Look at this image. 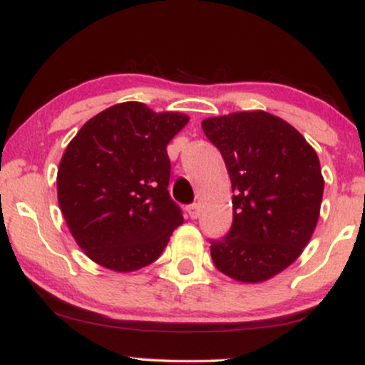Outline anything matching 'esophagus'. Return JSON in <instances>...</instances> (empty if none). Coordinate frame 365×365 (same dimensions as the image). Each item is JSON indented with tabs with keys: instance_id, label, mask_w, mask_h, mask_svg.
<instances>
[{
	"instance_id": "esophagus-1",
	"label": "esophagus",
	"mask_w": 365,
	"mask_h": 365,
	"mask_svg": "<svg viewBox=\"0 0 365 365\" xmlns=\"http://www.w3.org/2000/svg\"><path fill=\"white\" fill-rule=\"evenodd\" d=\"M187 212L188 215H190V218H197L200 215V207H198V203H192V205H188Z\"/></svg>"
}]
</instances>
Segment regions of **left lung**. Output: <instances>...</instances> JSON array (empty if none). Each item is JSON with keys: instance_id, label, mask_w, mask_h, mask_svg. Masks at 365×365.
I'll use <instances>...</instances> for the list:
<instances>
[{"instance_id": "1", "label": "left lung", "mask_w": 365, "mask_h": 365, "mask_svg": "<svg viewBox=\"0 0 365 365\" xmlns=\"http://www.w3.org/2000/svg\"><path fill=\"white\" fill-rule=\"evenodd\" d=\"M232 182L233 220L210 239L215 267L239 282L270 279L292 264L317 225L324 178L315 150L292 125L265 111L202 121Z\"/></svg>"}]
</instances>
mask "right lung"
<instances>
[{"instance_id": "add662e5", "label": "right lung", "mask_w": 365, "mask_h": 365, "mask_svg": "<svg viewBox=\"0 0 365 365\" xmlns=\"http://www.w3.org/2000/svg\"><path fill=\"white\" fill-rule=\"evenodd\" d=\"M188 116L138 101L81 126L58 168V202L76 244L96 264L132 272L155 262L183 223L168 193L167 145Z\"/></svg>"}]
</instances>
